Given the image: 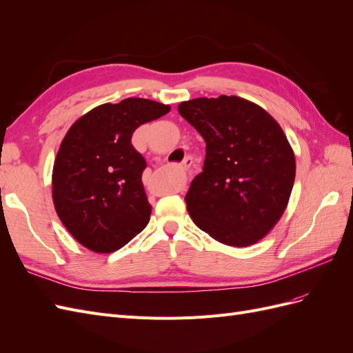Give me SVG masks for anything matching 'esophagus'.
<instances>
[{
	"mask_svg": "<svg viewBox=\"0 0 353 353\" xmlns=\"http://www.w3.org/2000/svg\"><path fill=\"white\" fill-rule=\"evenodd\" d=\"M191 166V157H185L184 160H183V168L184 169H188Z\"/></svg>",
	"mask_w": 353,
	"mask_h": 353,
	"instance_id": "obj_1",
	"label": "esophagus"
}]
</instances>
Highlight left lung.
<instances>
[{
	"mask_svg": "<svg viewBox=\"0 0 353 353\" xmlns=\"http://www.w3.org/2000/svg\"><path fill=\"white\" fill-rule=\"evenodd\" d=\"M178 112L206 143L203 170L185 196L191 219L222 244L258 243L281 218L294 184V153L281 126L236 95L183 101Z\"/></svg>",
	"mask_w": 353,
	"mask_h": 353,
	"instance_id": "8db88e82",
	"label": "left lung"
}]
</instances>
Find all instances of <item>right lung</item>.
Returning a JSON list of instances; mask_svg holds the SVG:
<instances>
[{"instance_id":"obj_1","label":"right lung","mask_w":353,"mask_h":353,"mask_svg":"<svg viewBox=\"0 0 353 353\" xmlns=\"http://www.w3.org/2000/svg\"><path fill=\"white\" fill-rule=\"evenodd\" d=\"M169 110L145 99L105 103L79 117L63 138L52 168V201L63 225L87 249L116 252L150 221L141 181L147 163L131 138Z\"/></svg>"}]
</instances>
